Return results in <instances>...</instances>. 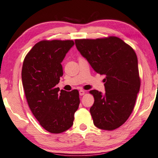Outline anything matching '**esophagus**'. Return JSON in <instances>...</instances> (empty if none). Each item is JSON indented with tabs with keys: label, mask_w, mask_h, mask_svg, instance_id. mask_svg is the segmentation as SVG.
Wrapping results in <instances>:
<instances>
[{
	"label": "esophagus",
	"mask_w": 158,
	"mask_h": 158,
	"mask_svg": "<svg viewBox=\"0 0 158 158\" xmlns=\"http://www.w3.org/2000/svg\"><path fill=\"white\" fill-rule=\"evenodd\" d=\"M85 93V90H79V94L81 96H82V95H84V94Z\"/></svg>",
	"instance_id": "34e87169"
}]
</instances>
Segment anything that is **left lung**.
Masks as SVG:
<instances>
[{"label":"left lung","instance_id":"obj_1","mask_svg":"<svg viewBox=\"0 0 158 158\" xmlns=\"http://www.w3.org/2000/svg\"><path fill=\"white\" fill-rule=\"evenodd\" d=\"M75 45L97 73L104 74L106 93L93 90L94 102L90 109L95 127L113 131L130 117L140 88L135 52L117 36L76 39Z\"/></svg>","mask_w":158,"mask_h":158}]
</instances>
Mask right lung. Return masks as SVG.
Wrapping results in <instances>:
<instances>
[{
	"label": "right lung",
	"instance_id": "add662e5",
	"mask_svg": "<svg viewBox=\"0 0 158 158\" xmlns=\"http://www.w3.org/2000/svg\"><path fill=\"white\" fill-rule=\"evenodd\" d=\"M74 44L73 40H43L25 56L22 82L28 106L41 127L61 133L73 124L80 103L77 90L66 92L56 87L63 76L61 62Z\"/></svg>",
	"mask_w": 158,
	"mask_h": 158
}]
</instances>
